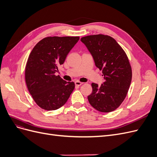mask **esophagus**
<instances>
[{
    "label": "esophagus",
    "mask_w": 157,
    "mask_h": 157,
    "mask_svg": "<svg viewBox=\"0 0 157 157\" xmlns=\"http://www.w3.org/2000/svg\"><path fill=\"white\" fill-rule=\"evenodd\" d=\"M83 84V82H81L80 81H76L75 82V85L76 86H80V85H82Z\"/></svg>",
    "instance_id": "1"
}]
</instances>
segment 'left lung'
Here are the masks:
<instances>
[{
  "instance_id": "8db88e82",
  "label": "left lung",
  "mask_w": 157,
  "mask_h": 157,
  "mask_svg": "<svg viewBox=\"0 0 157 157\" xmlns=\"http://www.w3.org/2000/svg\"><path fill=\"white\" fill-rule=\"evenodd\" d=\"M92 55L96 67L102 71L105 82L92 83L89 103L99 112L115 111L124 100L130 88L132 71L124 50L113 37L101 34L81 38Z\"/></svg>"
}]
</instances>
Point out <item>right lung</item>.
Wrapping results in <instances>:
<instances>
[{
	"label": "right lung",
	"mask_w": 157,
	"mask_h": 157,
	"mask_svg": "<svg viewBox=\"0 0 157 157\" xmlns=\"http://www.w3.org/2000/svg\"><path fill=\"white\" fill-rule=\"evenodd\" d=\"M79 36H48L40 40L28 58L25 71L27 87L40 108L56 110L67 102L75 88L54 73L63 64Z\"/></svg>",
	"instance_id": "1"
}]
</instances>
